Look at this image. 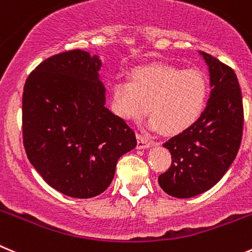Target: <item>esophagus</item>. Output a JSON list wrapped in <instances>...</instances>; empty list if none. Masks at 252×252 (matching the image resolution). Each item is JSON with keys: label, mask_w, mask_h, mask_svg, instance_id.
<instances>
[{"label": "esophagus", "mask_w": 252, "mask_h": 252, "mask_svg": "<svg viewBox=\"0 0 252 252\" xmlns=\"http://www.w3.org/2000/svg\"><path fill=\"white\" fill-rule=\"evenodd\" d=\"M151 145H152V142L148 141L145 136L137 135V148H140V150H142V148H148L151 147Z\"/></svg>", "instance_id": "obj_1"}]
</instances>
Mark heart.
<instances>
[{
  "label": "heart",
  "mask_w": 252,
  "mask_h": 252,
  "mask_svg": "<svg viewBox=\"0 0 252 252\" xmlns=\"http://www.w3.org/2000/svg\"><path fill=\"white\" fill-rule=\"evenodd\" d=\"M208 99V83L202 73L167 64L141 66L131 80L117 81L112 90L116 114L126 121L147 114L152 127L177 135L199 119Z\"/></svg>",
  "instance_id": "heart-1"
}]
</instances>
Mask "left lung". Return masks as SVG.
<instances>
[{
	"label": "left lung",
	"instance_id": "8db88e82",
	"mask_svg": "<svg viewBox=\"0 0 252 252\" xmlns=\"http://www.w3.org/2000/svg\"><path fill=\"white\" fill-rule=\"evenodd\" d=\"M209 66L210 97L200 117L163 143L171 167L158 177L160 188L176 198H191L209 190L222 178L240 148L244 107L235 71L200 52Z\"/></svg>",
	"mask_w": 252,
	"mask_h": 252
}]
</instances>
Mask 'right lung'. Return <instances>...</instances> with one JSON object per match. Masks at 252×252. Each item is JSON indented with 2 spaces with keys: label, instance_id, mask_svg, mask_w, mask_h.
Wrapping results in <instances>:
<instances>
[{
  "label": "right lung",
  "instance_id": "add662e5",
  "mask_svg": "<svg viewBox=\"0 0 252 252\" xmlns=\"http://www.w3.org/2000/svg\"><path fill=\"white\" fill-rule=\"evenodd\" d=\"M99 57L80 49L45 59L27 78L22 97L26 153L52 188L73 198L106 190L135 132L105 106Z\"/></svg>",
  "mask_w": 252,
  "mask_h": 252
}]
</instances>
